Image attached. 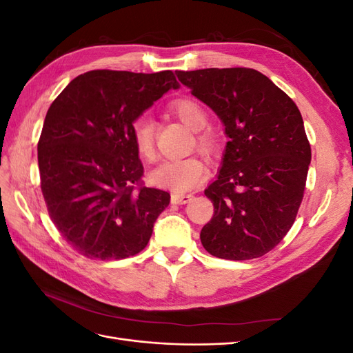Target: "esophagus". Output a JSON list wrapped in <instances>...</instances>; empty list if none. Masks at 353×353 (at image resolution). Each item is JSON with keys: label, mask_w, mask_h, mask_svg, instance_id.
I'll return each instance as SVG.
<instances>
[{"label": "esophagus", "mask_w": 353, "mask_h": 353, "mask_svg": "<svg viewBox=\"0 0 353 353\" xmlns=\"http://www.w3.org/2000/svg\"><path fill=\"white\" fill-rule=\"evenodd\" d=\"M191 199H193V194H179V193H174L172 197H170V203L172 205H185Z\"/></svg>", "instance_id": "1"}]
</instances>
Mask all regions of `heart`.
Returning a JSON list of instances; mask_svg holds the SVG:
<instances>
[{
    "label": "heart",
    "instance_id": "obj_1",
    "mask_svg": "<svg viewBox=\"0 0 353 353\" xmlns=\"http://www.w3.org/2000/svg\"><path fill=\"white\" fill-rule=\"evenodd\" d=\"M172 113L188 126L191 131H200L208 123V113L203 105L193 99H183L172 104ZM132 143L137 153L145 160L154 157V121L148 114L137 117L131 126ZM197 145L201 152L213 154L218 152L219 141L210 132H199ZM208 168L199 157L170 159L156 166L150 172V181L162 188H169L175 193H185L196 188L205 181Z\"/></svg>",
    "mask_w": 353,
    "mask_h": 353
}]
</instances>
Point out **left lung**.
<instances>
[{"label":"left lung","instance_id":"obj_1","mask_svg":"<svg viewBox=\"0 0 353 353\" xmlns=\"http://www.w3.org/2000/svg\"><path fill=\"white\" fill-rule=\"evenodd\" d=\"M179 82L216 113L230 141L205 190L215 213L200 240L210 254L248 261L268 253L296 219L311 145L294 101L248 68L178 70Z\"/></svg>","mask_w":353,"mask_h":353}]
</instances>
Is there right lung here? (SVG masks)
<instances>
[{
	"label": "right lung",
	"mask_w": 353,
	"mask_h": 353,
	"mask_svg": "<svg viewBox=\"0 0 353 353\" xmlns=\"http://www.w3.org/2000/svg\"><path fill=\"white\" fill-rule=\"evenodd\" d=\"M179 83L170 70H91L69 82L47 112L38 143L50 218L90 259H125L150 240L170 196L140 184L131 126Z\"/></svg>",
	"instance_id": "obj_1"
}]
</instances>
